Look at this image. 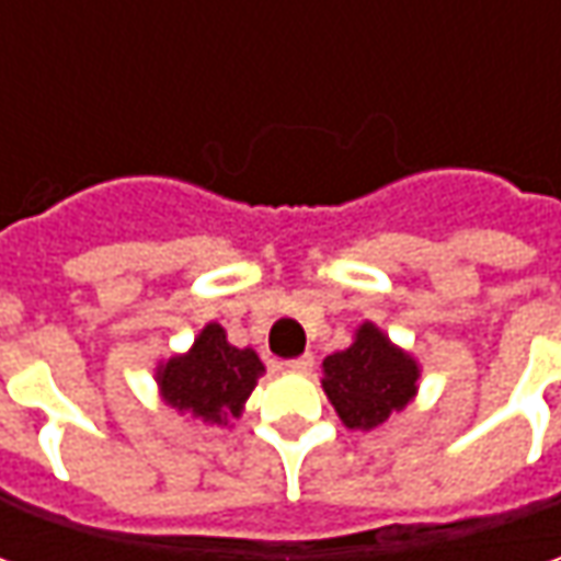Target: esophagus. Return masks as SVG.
Wrapping results in <instances>:
<instances>
[{
	"instance_id": "obj_1",
	"label": "esophagus",
	"mask_w": 561,
	"mask_h": 561,
	"mask_svg": "<svg viewBox=\"0 0 561 561\" xmlns=\"http://www.w3.org/2000/svg\"><path fill=\"white\" fill-rule=\"evenodd\" d=\"M312 365H314V358L309 356V353H302V356H296V358H287V368H290V371H312Z\"/></svg>"
}]
</instances>
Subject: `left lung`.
Instances as JSON below:
<instances>
[{"label":"left lung","instance_id":"left-lung-1","mask_svg":"<svg viewBox=\"0 0 561 561\" xmlns=\"http://www.w3.org/2000/svg\"><path fill=\"white\" fill-rule=\"evenodd\" d=\"M419 365L371 324H362L356 343L324 358V393L346 427H377L402 412L415 393Z\"/></svg>","mask_w":561,"mask_h":561}]
</instances>
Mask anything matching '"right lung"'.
<instances>
[{"label":"right lung","instance_id":"1","mask_svg":"<svg viewBox=\"0 0 561 561\" xmlns=\"http://www.w3.org/2000/svg\"><path fill=\"white\" fill-rule=\"evenodd\" d=\"M265 365L252 350L227 343L221 324H208L186 356L171 358L159 371L164 399L205 424H227L240 415Z\"/></svg>","mask_w":561,"mask_h":561}]
</instances>
